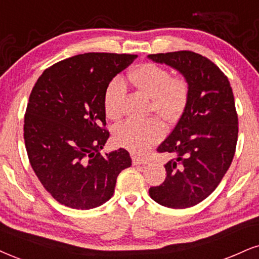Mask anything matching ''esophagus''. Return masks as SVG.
<instances>
[{
	"instance_id": "34e87169",
	"label": "esophagus",
	"mask_w": 259,
	"mask_h": 259,
	"mask_svg": "<svg viewBox=\"0 0 259 259\" xmlns=\"http://www.w3.org/2000/svg\"><path fill=\"white\" fill-rule=\"evenodd\" d=\"M132 163L133 165H139V164H146L148 161L144 158H140L138 156H132Z\"/></svg>"
}]
</instances>
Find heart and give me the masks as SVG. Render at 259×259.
Segmentation results:
<instances>
[{"instance_id":"b5f03b06","label":"heart","mask_w":259,"mask_h":259,"mask_svg":"<svg viewBox=\"0 0 259 259\" xmlns=\"http://www.w3.org/2000/svg\"><path fill=\"white\" fill-rule=\"evenodd\" d=\"M128 79L140 94L150 97V111H155L165 122L174 123L183 116L190 101V85L183 76H171L170 72L152 62L137 66ZM126 88L122 80L114 78L103 94V107L111 120L120 119ZM164 126L158 119L126 121L114 131V142L137 155L148 150L163 138Z\"/></svg>"}]
</instances>
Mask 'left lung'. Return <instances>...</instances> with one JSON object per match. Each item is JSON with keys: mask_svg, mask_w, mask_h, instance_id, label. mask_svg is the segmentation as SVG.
<instances>
[{"mask_svg": "<svg viewBox=\"0 0 259 259\" xmlns=\"http://www.w3.org/2000/svg\"><path fill=\"white\" fill-rule=\"evenodd\" d=\"M152 61L178 69L190 85V101L183 116L157 152L173 158L164 165V183L150 187L155 202L186 209L209 197L227 173L238 142V114L228 78L200 54H151Z\"/></svg>", "mask_w": 259, "mask_h": 259, "instance_id": "1", "label": "left lung"}]
</instances>
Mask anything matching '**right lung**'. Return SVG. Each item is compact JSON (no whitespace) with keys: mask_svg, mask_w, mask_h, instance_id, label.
Here are the masks:
<instances>
[{"mask_svg":"<svg viewBox=\"0 0 259 259\" xmlns=\"http://www.w3.org/2000/svg\"><path fill=\"white\" fill-rule=\"evenodd\" d=\"M131 54L88 53L41 73L25 113L24 139L31 167L43 187L63 205L94 209L109 200L117 175L132 165L127 150L101 155L105 128L103 94Z\"/></svg>","mask_w":259,"mask_h":259,"instance_id":"obj_1","label":"right lung"}]
</instances>
